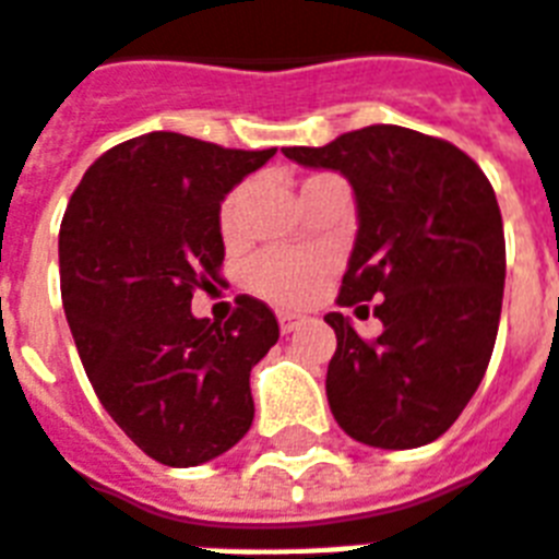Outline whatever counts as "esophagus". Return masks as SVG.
Masks as SVG:
<instances>
[{"label": "esophagus", "instance_id": "esophagus-1", "mask_svg": "<svg viewBox=\"0 0 559 559\" xmlns=\"http://www.w3.org/2000/svg\"><path fill=\"white\" fill-rule=\"evenodd\" d=\"M304 314H292V312H280V330L283 333H295L297 326H304Z\"/></svg>", "mask_w": 559, "mask_h": 559}]
</instances>
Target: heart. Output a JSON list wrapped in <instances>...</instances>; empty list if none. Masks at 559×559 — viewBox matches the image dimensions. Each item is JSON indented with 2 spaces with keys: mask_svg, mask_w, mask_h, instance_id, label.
I'll return each instance as SVG.
<instances>
[{
  "mask_svg": "<svg viewBox=\"0 0 559 559\" xmlns=\"http://www.w3.org/2000/svg\"><path fill=\"white\" fill-rule=\"evenodd\" d=\"M324 179V174L309 176L304 185ZM241 200L245 188H235L221 203V233L226 241L238 235V217H241ZM330 276V259L309 250H267L255 255L247 267V285L250 292L276 306H306Z\"/></svg>",
  "mask_w": 559,
  "mask_h": 559,
  "instance_id": "obj_1",
  "label": "heart"
}]
</instances>
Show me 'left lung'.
Returning a JSON list of instances; mask_svg holds the SVG:
<instances>
[{
	"mask_svg": "<svg viewBox=\"0 0 559 559\" xmlns=\"http://www.w3.org/2000/svg\"><path fill=\"white\" fill-rule=\"evenodd\" d=\"M285 158L347 176L356 245L338 306L374 314L365 342L342 312L326 368V401L356 442L406 451L433 442L484 380L501 321V209L474 158L404 126H365L326 146H285Z\"/></svg>",
	"mask_w": 559,
	"mask_h": 559,
	"instance_id": "1",
	"label": "left lung"
}]
</instances>
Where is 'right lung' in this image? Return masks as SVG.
I'll return each mask as SVG.
<instances>
[{
    "label": "right lung",
    "mask_w": 559,
    "mask_h": 559,
    "mask_svg": "<svg viewBox=\"0 0 559 559\" xmlns=\"http://www.w3.org/2000/svg\"><path fill=\"white\" fill-rule=\"evenodd\" d=\"M274 153L132 138L87 167L61 221V300L87 380L170 468L215 460L253 424L250 371L280 338L276 314L241 295L217 324L191 314V297L221 280V200Z\"/></svg>",
    "instance_id": "add662e5"
}]
</instances>
